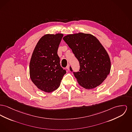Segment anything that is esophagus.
I'll use <instances>...</instances> for the list:
<instances>
[{"label":"esophagus","mask_w":132,"mask_h":132,"mask_svg":"<svg viewBox=\"0 0 132 132\" xmlns=\"http://www.w3.org/2000/svg\"><path fill=\"white\" fill-rule=\"evenodd\" d=\"M66 69H67V70H69L70 69V65L68 64L67 66V67H66Z\"/></svg>","instance_id":"obj_1"}]
</instances>
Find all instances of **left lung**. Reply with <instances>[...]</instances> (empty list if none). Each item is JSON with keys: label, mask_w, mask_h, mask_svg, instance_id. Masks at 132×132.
Listing matches in <instances>:
<instances>
[{"label": "left lung", "mask_w": 132, "mask_h": 132, "mask_svg": "<svg viewBox=\"0 0 132 132\" xmlns=\"http://www.w3.org/2000/svg\"><path fill=\"white\" fill-rule=\"evenodd\" d=\"M63 39L80 63L79 72H74L78 84L86 89L101 85L109 74L111 65L108 54L99 40L91 34L81 32L66 35Z\"/></svg>", "instance_id": "left-lung-1"}]
</instances>
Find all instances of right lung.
<instances>
[{
    "mask_svg": "<svg viewBox=\"0 0 132 132\" xmlns=\"http://www.w3.org/2000/svg\"><path fill=\"white\" fill-rule=\"evenodd\" d=\"M63 34H47L39 39L31 56L29 75L40 90L50 93L60 85L66 72L60 66L57 51Z\"/></svg>",
    "mask_w": 132,
    "mask_h": 132,
    "instance_id": "right-lung-1",
    "label": "right lung"
}]
</instances>
